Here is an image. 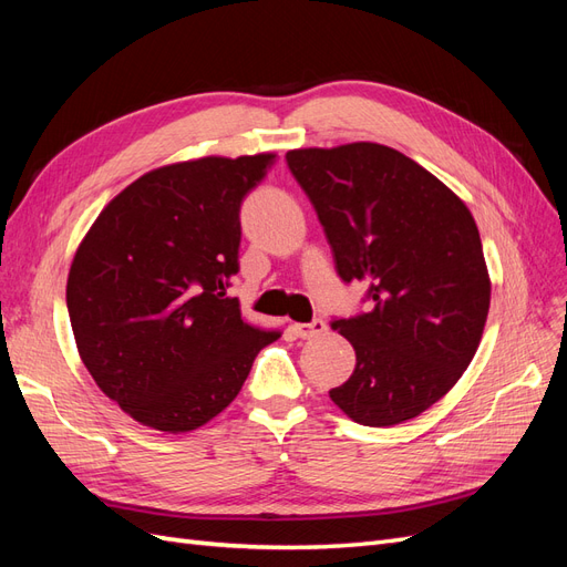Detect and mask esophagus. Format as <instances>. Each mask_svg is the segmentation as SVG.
<instances>
[{"label": "esophagus", "instance_id": "1", "mask_svg": "<svg viewBox=\"0 0 567 567\" xmlns=\"http://www.w3.org/2000/svg\"><path fill=\"white\" fill-rule=\"evenodd\" d=\"M293 331L298 338L302 340H310V338H317L326 331V323L321 319H315L310 323H293Z\"/></svg>", "mask_w": 567, "mask_h": 567}]
</instances>
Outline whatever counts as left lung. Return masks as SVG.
Listing matches in <instances>:
<instances>
[{
  "label": "left lung",
  "mask_w": 567,
  "mask_h": 567,
  "mask_svg": "<svg viewBox=\"0 0 567 567\" xmlns=\"http://www.w3.org/2000/svg\"><path fill=\"white\" fill-rule=\"evenodd\" d=\"M315 205L338 277L369 286V312L336 319L357 354L331 400L362 425L414 419L468 369L489 312V274L471 210L404 153L354 142L286 153Z\"/></svg>",
  "instance_id": "obj_1"
}]
</instances>
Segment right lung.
I'll return each mask as SVG.
<instances>
[{"label": "right lung", "instance_id": "add662e5", "mask_svg": "<svg viewBox=\"0 0 567 567\" xmlns=\"http://www.w3.org/2000/svg\"><path fill=\"white\" fill-rule=\"evenodd\" d=\"M274 153L163 165L123 188L68 271L65 302L84 367L142 425L188 433L225 411L281 331L241 317V203Z\"/></svg>", "mask_w": 567, "mask_h": 567}]
</instances>
